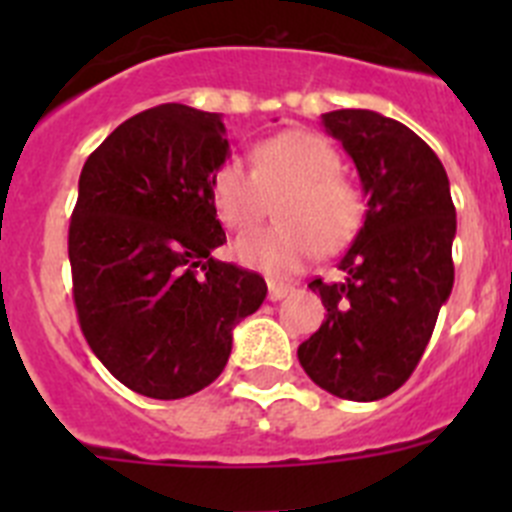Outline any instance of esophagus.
<instances>
[{
    "mask_svg": "<svg viewBox=\"0 0 512 512\" xmlns=\"http://www.w3.org/2000/svg\"><path fill=\"white\" fill-rule=\"evenodd\" d=\"M289 292H292V287L284 282H269V300L271 302H277L282 300V297H287Z\"/></svg>",
    "mask_w": 512,
    "mask_h": 512,
    "instance_id": "obj_1",
    "label": "esophagus"
}]
</instances>
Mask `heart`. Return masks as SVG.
I'll return each instance as SVG.
<instances>
[{
    "mask_svg": "<svg viewBox=\"0 0 512 512\" xmlns=\"http://www.w3.org/2000/svg\"><path fill=\"white\" fill-rule=\"evenodd\" d=\"M341 156L328 140L287 130L253 151L251 171L228 161L215 171L210 200L225 228H256L274 200L279 223L243 235L235 256L266 274H295L318 253L341 251L364 223V197L343 179Z\"/></svg>",
    "mask_w": 512,
    "mask_h": 512,
    "instance_id": "obj_1",
    "label": "heart"
}]
</instances>
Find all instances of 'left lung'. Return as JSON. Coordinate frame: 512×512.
Returning a JSON list of instances; mask_svg holds the SVG:
<instances>
[{
	"mask_svg": "<svg viewBox=\"0 0 512 512\" xmlns=\"http://www.w3.org/2000/svg\"><path fill=\"white\" fill-rule=\"evenodd\" d=\"M323 125L354 158L366 215L338 264L343 282H310L328 315L297 359L330 395L372 402L408 382L449 300L456 210L443 164L402 122L336 110Z\"/></svg>",
	"mask_w": 512,
	"mask_h": 512,
	"instance_id": "8db88e82",
	"label": "left lung"
}]
</instances>
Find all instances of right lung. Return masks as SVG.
Here are the masks:
<instances>
[{"instance_id":"obj_1","label":"right lung","mask_w":512,"mask_h":512,"mask_svg":"<svg viewBox=\"0 0 512 512\" xmlns=\"http://www.w3.org/2000/svg\"><path fill=\"white\" fill-rule=\"evenodd\" d=\"M230 156L217 112L158 104L117 125L87 158L69 225L81 333L115 379L153 400L215 382L233 328L266 282L212 259L225 230L210 200Z\"/></svg>"}]
</instances>
